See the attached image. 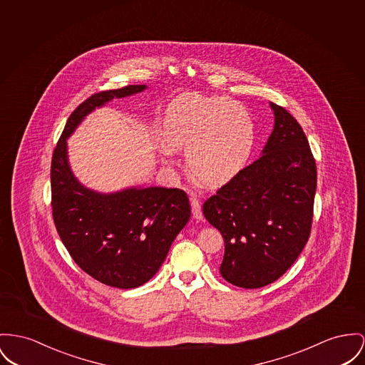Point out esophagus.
<instances>
[{"label":"esophagus","instance_id":"34e87169","mask_svg":"<svg viewBox=\"0 0 365 365\" xmlns=\"http://www.w3.org/2000/svg\"><path fill=\"white\" fill-rule=\"evenodd\" d=\"M190 200H191V207H192V215H194L195 219H203V215H202V205H200L197 196L195 194H191Z\"/></svg>","mask_w":365,"mask_h":365}]
</instances>
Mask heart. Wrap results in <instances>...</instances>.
Segmentation results:
<instances>
[{"instance_id": "heart-1", "label": "heart", "mask_w": 365, "mask_h": 365, "mask_svg": "<svg viewBox=\"0 0 365 365\" xmlns=\"http://www.w3.org/2000/svg\"><path fill=\"white\" fill-rule=\"evenodd\" d=\"M159 146L163 160L171 162L177 150H187L188 166L209 184L221 185L237 177L247 165L255 143V123L249 110L225 97L187 94L166 109Z\"/></svg>"}]
</instances>
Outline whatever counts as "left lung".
I'll use <instances>...</instances> for the list:
<instances>
[{
    "label": "left lung",
    "instance_id": "8db88e82",
    "mask_svg": "<svg viewBox=\"0 0 365 365\" xmlns=\"http://www.w3.org/2000/svg\"><path fill=\"white\" fill-rule=\"evenodd\" d=\"M274 128L262 156L203 203L224 238L221 277L257 289L277 281L307 243L317 188L316 162L300 124L269 102Z\"/></svg>",
    "mask_w": 365,
    "mask_h": 365
}]
</instances>
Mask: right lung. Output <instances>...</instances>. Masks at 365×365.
I'll return each instance as SVG.
<instances>
[{"label": "right lung", "instance_id": "add662e5", "mask_svg": "<svg viewBox=\"0 0 365 365\" xmlns=\"http://www.w3.org/2000/svg\"><path fill=\"white\" fill-rule=\"evenodd\" d=\"M146 88L137 84L102 91L78 105L51 163L52 216L62 242L83 271L119 289L141 287L159 271L190 221V199L178 188L128 187L109 194L87 188L69 165L68 138L98 108Z\"/></svg>", "mask_w": 365, "mask_h": 365}]
</instances>
